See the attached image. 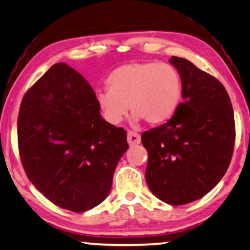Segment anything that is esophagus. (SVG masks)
I'll return each mask as SVG.
<instances>
[{"mask_svg":"<svg viewBox=\"0 0 250 250\" xmlns=\"http://www.w3.org/2000/svg\"><path fill=\"white\" fill-rule=\"evenodd\" d=\"M127 141H128L129 145H130V146L137 145V144H139V143H141V136H139L137 132L129 131L128 136H127Z\"/></svg>","mask_w":250,"mask_h":250,"instance_id":"1","label":"esophagus"}]
</instances>
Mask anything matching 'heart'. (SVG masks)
<instances>
[{
	"label": "heart",
	"instance_id": "b5f03b06",
	"mask_svg": "<svg viewBox=\"0 0 250 250\" xmlns=\"http://www.w3.org/2000/svg\"><path fill=\"white\" fill-rule=\"evenodd\" d=\"M108 90L96 95L98 107L112 125L128 113L134 121L159 125L169 121L182 97V78L175 67L156 62H132L119 66L106 80Z\"/></svg>",
	"mask_w": 250,
	"mask_h": 250
}]
</instances>
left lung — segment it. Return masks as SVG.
<instances>
[{
  "mask_svg": "<svg viewBox=\"0 0 250 250\" xmlns=\"http://www.w3.org/2000/svg\"><path fill=\"white\" fill-rule=\"evenodd\" d=\"M183 102L174 116L142 134L145 178L156 198L181 206L204 197L228 170L235 141L233 108L224 85L188 59L172 56Z\"/></svg>",
  "mask_w": 250,
  "mask_h": 250,
  "instance_id": "1",
  "label": "left lung"
}]
</instances>
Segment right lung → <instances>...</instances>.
<instances>
[{
  "mask_svg": "<svg viewBox=\"0 0 250 250\" xmlns=\"http://www.w3.org/2000/svg\"><path fill=\"white\" fill-rule=\"evenodd\" d=\"M18 147L33 185L58 207L83 212L111 191L127 131L101 116L86 80L65 62L50 67L22 98Z\"/></svg>",
  "mask_w": 250,
  "mask_h": 250,
  "instance_id": "add662e5",
  "label": "right lung"
}]
</instances>
